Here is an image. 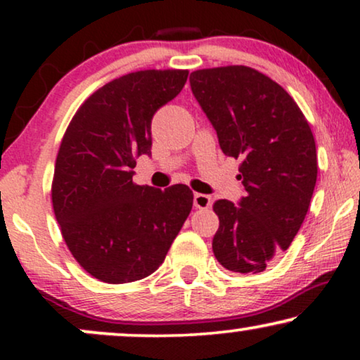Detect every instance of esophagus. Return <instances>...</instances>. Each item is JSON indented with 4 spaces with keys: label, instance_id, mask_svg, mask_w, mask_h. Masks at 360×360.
<instances>
[{
    "label": "esophagus",
    "instance_id": "esophagus-1",
    "mask_svg": "<svg viewBox=\"0 0 360 360\" xmlns=\"http://www.w3.org/2000/svg\"><path fill=\"white\" fill-rule=\"evenodd\" d=\"M193 206L198 210H208L211 206V196L203 195V193H195Z\"/></svg>",
    "mask_w": 360,
    "mask_h": 360
}]
</instances>
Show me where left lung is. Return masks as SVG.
<instances>
[{
  "label": "left lung",
  "mask_w": 360,
  "mask_h": 360,
  "mask_svg": "<svg viewBox=\"0 0 360 360\" xmlns=\"http://www.w3.org/2000/svg\"><path fill=\"white\" fill-rule=\"evenodd\" d=\"M190 85L221 150L240 159L238 179L245 188L239 205L214 201V257L231 272H264L308 213L318 176L311 127L293 98L255 68H201Z\"/></svg>",
  "instance_id": "left-lung-1"
}]
</instances>
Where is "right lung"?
Segmentation results:
<instances>
[{"instance_id": "add662e5", "label": "right lung", "mask_w": 360, "mask_h": 360, "mask_svg": "<svg viewBox=\"0 0 360 360\" xmlns=\"http://www.w3.org/2000/svg\"><path fill=\"white\" fill-rule=\"evenodd\" d=\"M188 70H139L83 101L62 137L52 206L68 250L91 277L127 283L155 272L193 206L186 185L132 181L150 154L155 111L179 95Z\"/></svg>"}]
</instances>
